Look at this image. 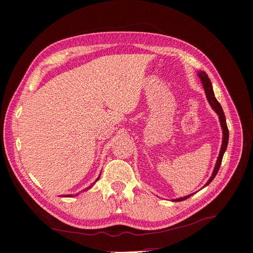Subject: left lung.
<instances>
[{"label": "left lung", "mask_w": 253, "mask_h": 253, "mask_svg": "<svg viewBox=\"0 0 253 253\" xmlns=\"http://www.w3.org/2000/svg\"><path fill=\"white\" fill-rule=\"evenodd\" d=\"M198 76L199 78L201 79L202 81V84H203V86H204V89H205V93H206V96H207V100H208L209 104L211 105L212 109L217 113V115L219 116V120H220V124H221V127H222V133H223V140H222V145H221V149H220V153H219V156H218V159H217V163H216V166H215V169L213 170V173H212V176L209 178V180L207 181L206 186H208L209 183L214 179V177L216 176V174L218 173V170L220 169V166H221V163H222V158H223V155H224V152L226 151L227 149V145H228V140H229V131H228V127H227V123H226V118H225V114L223 112V109L220 105V103L217 101V99L215 98V95H214V91H213V86H212V83L210 81V79L208 78V75H207L205 72H198ZM194 194H191L189 196H186L183 198H178V199H174L172 200L173 202H180V201H183V200H187L188 198H190L191 196H193Z\"/></svg>", "instance_id": "8db88e82"}]
</instances>
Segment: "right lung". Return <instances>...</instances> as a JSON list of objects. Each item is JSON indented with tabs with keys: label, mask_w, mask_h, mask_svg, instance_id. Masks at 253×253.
Instances as JSON below:
<instances>
[{
	"label": "right lung",
	"mask_w": 253,
	"mask_h": 253,
	"mask_svg": "<svg viewBox=\"0 0 253 253\" xmlns=\"http://www.w3.org/2000/svg\"><path fill=\"white\" fill-rule=\"evenodd\" d=\"M100 175H101V174H100ZM100 175H99V177L97 178V180L100 178ZM94 183H95V182H94ZM94 183H93V185H94ZM90 188H91V186H89V187H88L87 189H85L84 191H87V190H88V189H90ZM73 196H74V195H64V196H62V197H73Z\"/></svg>",
	"instance_id": "1"
}]
</instances>
